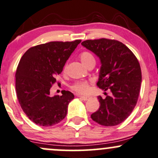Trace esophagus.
<instances>
[{"mask_svg":"<svg viewBox=\"0 0 158 158\" xmlns=\"http://www.w3.org/2000/svg\"><path fill=\"white\" fill-rule=\"evenodd\" d=\"M77 96L79 97V98H80L81 99H82L83 100H85V101H86V100H88L89 98L88 97H85V96H82V95H79V94H77Z\"/></svg>","mask_w":158,"mask_h":158,"instance_id":"1","label":"esophagus"}]
</instances>
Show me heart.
<instances>
[{"mask_svg":"<svg viewBox=\"0 0 158 158\" xmlns=\"http://www.w3.org/2000/svg\"><path fill=\"white\" fill-rule=\"evenodd\" d=\"M80 60L82 62V64L85 66L91 62H95L94 57L91 53L88 52H83L80 54ZM72 88L76 91V92L80 94H87L89 91V83L88 82H76L72 86Z\"/></svg>","mask_w":158,"mask_h":158,"instance_id":"1","label":"heart"}]
</instances>
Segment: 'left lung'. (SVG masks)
<instances>
[{"label":"left lung","instance_id":"8db88e82","mask_svg":"<svg viewBox=\"0 0 158 158\" xmlns=\"http://www.w3.org/2000/svg\"><path fill=\"white\" fill-rule=\"evenodd\" d=\"M82 45L100 60L97 83L100 89L110 92L105 99L99 96L100 108L91 114L93 121L106 127L121 124L136 106L142 82L139 63L122 43L102 38L83 41Z\"/></svg>","mask_w":158,"mask_h":158}]
</instances>
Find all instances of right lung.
I'll return each instance as SVG.
<instances>
[{
    "instance_id": "add662e5",
    "label": "right lung",
    "mask_w": 158,
    "mask_h": 158,
    "mask_svg": "<svg viewBox=\"0 0 158 158\" xmlns=\"http://www.w3.org/2000/svg\"><path fill=\"white\" fill-rule=\"evenodd\" d=\"M81 43L49 42L31 47L21 58L15 73V90L22 110L29 119L43 127L58 124L66 117L73 94L50 95L55 76L63 70L71 54Z\"/></svg>"
}]
</instances>
